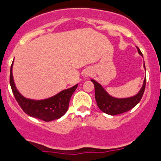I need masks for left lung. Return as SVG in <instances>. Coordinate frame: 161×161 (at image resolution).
<instances>
[{
  "label": "left lung",
  "instance_id": "obj_1",
  "mask_svg": "<svg viewBox=\"0 0 161 161\" xmlns=\"http://www.w3.org/2000/svg\"><path fill=\"white\" fill-rule=\"evenodd\" d=\"M138 52H139V54L142 56V52L140 51L139 48H138ZM144 67H145V64H144ZM91 82H93L94 84L95 99L97 106L102 111L110 115L120 114L125 113V112H127L129 110L132 109L141 100L146 88L145 79L143 86L141 88L140 91L138 92V94H136V96L132 97H129V98L118 99L111 97L106 91L103 90V87L98 82L92 80V79L91 80Z\"/></svg>",
  "mask_w": 161,
  "mask_h": 161
}]
</instances>
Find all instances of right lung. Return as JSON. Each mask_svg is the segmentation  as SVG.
I'll use <instances>...</instances> for the list:
<instances>
[{
  "label": "right lung",
  "mask_w": 161,
  "mask_h": 161,
  "mask_svg": "<svg viewBox=\"0 0 161 161\" xmlns=\"http://www.w3.org/2000/svg\"><path fill=\"white\" fill-rule=\"evenodd\" d=\"M13 64V62H12ZM12 64L10 70V85L14 97L22 111L33 118L50 121L62 117L69 108V101L78 85L63 90L50 98L43 100H33L22 97L14 86L12 75Z\"/></svg>",
  "instance_id": "add662e5"
}]
</instances>
